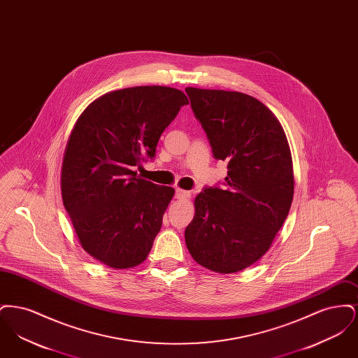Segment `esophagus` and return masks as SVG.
<instances>
[{
    "mask_svg": "<svg viewBox=\"0 0 358 358\" xmlns=\"http://www.w3.org/2000/svg\"><path fill=\"white\" fill-rule=\"evenodd\" d=\"M176 199H178V200H189L190 199V192L184 190V189H177L176 190Z\"/></svg>",
    "mask_w": 358,
    "mask_h": 358,
    "instance_id": "obj_1",
    "label": "esophagus"
}]
</instances>
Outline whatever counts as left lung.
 Here are the masks:
<instances>
[{
    "label": "left lung",
    "instance_id": "1",
    "mask_svg": "<svg viewBox=\"0 0 358 358\" xmlns=\"http://www.w3.org/2000/svg\"><path fill=\"white\" fill-rule=\"evenodd\" d=\"M216 159L228 162L222 187L194 199L185 229L192 257L219 273H238L264 255L294 197L289 142L273 111L236 91L185 88Z\"/></svg>",
    "mask_w": 358,
    "mask_h": 358
}]
</instances>
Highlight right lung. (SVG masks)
I'll return each instance as SVG.
<instances>
[{"instance_id": "right-lung-1", "label": "right lung", "mask_w": 358, "mask_h": 358, "mask_svg": "<svg viewBox=\"0 0 358 358\" xmlns=\"http://www.w3.org/2000/svg\"><path fill=\"white\" fill-rule=\"evenodd\" d=\"M165 85L107 92L76 120L62 164V199L78 240L103 264L127 270L146 260L174 189L136 177L143 155L187 104Z\"/></svg>"}]
</instances>
